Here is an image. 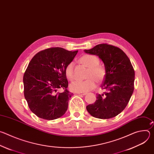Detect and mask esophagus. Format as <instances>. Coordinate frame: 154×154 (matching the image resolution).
I'll list each match as a JSON object with an SVG mask.
<instances>
[{
	"label": "esophagus",
	"mask_w": 154,
	"mask_h": 154,
	"mask_svg": "<svg viewBox=\"0 0 154 154\" xmlns=\"http://www.w3.org/2000/svg\"><path fill=\"white\" fill-rule=\"evenodd\" d=\"M77 94H81V95H83V96H85L87 94V93H77Z\"/></svg>",
	"instance_id": "34e87169"
}]
</instances>
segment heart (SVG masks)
Instances as JSON below:
<instances>
[{"instance_id":"b5f03b06","label":"heart","mask_w":154,"mask_h":154,"mask_svg":"<svg viewBox=\"0 0 154 154\" xmlns=\"http://www.w3.org/2000/svg\"><path fill=\"white\" fill-rule=\"evenodd\" d=\"M80 62L88 68L85 80H76L71 83L70 90L75 93L86 92L94 88L96 86V81L98 83L103 80L106 76V70L105 68L99 65V58L91 54H86L80 58ZM65 75L66 77L72 80L75 78L74 75V64L73 62L69 63L64 69Z\"/></svg>"}]
</instances>
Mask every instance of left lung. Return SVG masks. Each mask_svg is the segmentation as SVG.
<instances>
[{
	"label": "left lung",
	"mask_w": 154,
	"mask_h": 154,
	"mask_svg": "<svg viewBox=\"0 0 154 154\" xmlns=\"http://www.w3.org/2000/svg\"><path fill=\"white\" fill-rule=\"evenodd\" d=\"M84 51L99 56L106 70V76L101 85V88L106 92L97 94L96 102L86 106L87 111L99 119L115 117L124 110L133 94L135 81L133 66L122 50L106 43Z\"/></svg>",
	"instance_id": "left-lung-1"
}]
</instances>
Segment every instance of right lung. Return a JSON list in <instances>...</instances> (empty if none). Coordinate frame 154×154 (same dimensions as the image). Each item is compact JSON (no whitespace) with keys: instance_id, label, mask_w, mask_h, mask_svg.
I'll return each instance as SVG.
<instances>
[{"instance_id":"1","label":"right lung","mask_w":154,"mask_h":154,"mask_svg":"<svg viewBox=\"0 0 154 154\" xmlns=\"http://www.w3.org/2000/svg\"><path fill=\"white\" fill-rule=\"evenodd\" d=\"M77 52L51 48L39 52L30 61L23 77L24 94L30 110L38 117L54 120L66 112L73 93L67 90L64 69ZM59 88L64 91L57 92Z\"/></svg>"}]
</instances>
